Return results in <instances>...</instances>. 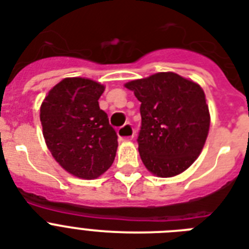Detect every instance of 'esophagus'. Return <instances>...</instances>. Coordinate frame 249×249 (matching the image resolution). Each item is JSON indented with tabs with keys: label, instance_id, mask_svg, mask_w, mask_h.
<instances>
[{
	"label": "esophagus",
	"instance_id": "34e87169",
	"mask_svg": "<svg viewBox=\"0 0 249 249\" xmlns=\"http://www.w3.org/2000/svg\"><path fill=\"white\" fill-rule=\"evenodd\" d=\"M117 136L121 141H126V140H132L134 137V129H133L132 124H125L124 126H121L119 130H117Z\"/></svg>",
	"mask_w": 249,
	"mask_h": 249
}]
</instances>
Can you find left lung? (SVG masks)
Instances as JSON below:
<instances>
[{
  "label": "left lung",
  "mask_w": 249,
  "mask_h": 249,
  "mask_svg": "<svg viewBox=\"0 0 249 249\" xmlns=\"http://www.w3.org/2000/svg\"><path fill=\"white\" fill-rule=\"evenodd\" d=\"M125 88L141 102L138 151L158 177L182 173L200 155L208 136L209 116L200 85L173 72L133 80Z\"/></svg>",
  "instance_id": "1"
}]
</instances>
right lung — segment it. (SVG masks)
Listing matches in <instances>:
<instances>
[{
	"label": "right lung",
	"mask_w": 249,
	"mask_h": 249,
	"mask_svg": "<svg viewBox=\"0 0 249 249\" xmlns=\"http://www.w3.org/2000/svg\"><path fill=\"white\" fill-rule=\"evenodd\" d=\"M105 86L83 77H67L45 97L40 108L46 146L68 173L93 179L112 165L117 134L98 99Z\"/></svg>",
	"instance_id": "obj_1"
}]
</instances>
